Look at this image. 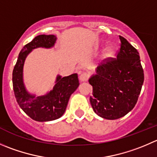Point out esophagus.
I'll use <instances>...</instances> for the list:
<instances>
[{
    "mask_svg": "<svg viewBox=\"0 0 157 157\" xmlns=\"http://www.w3.org/2000/svg\"><path fill=\"white\" fill-rule=\"evenodd\" d=\"M89 77L90 75L88 73L83 72L80 75V80H81V81H86V80H88Z\"/></svg>",
    "mask_w": 157,
    "mask_h": 157,
    "instance_id": "esophagus-1",
    "label": "esophagus"
}]
</instances>
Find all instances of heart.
<instances>
[{
	"label": "heart",
	"instance_id": "obj_1",
	"mask_svg": "<svg viewBox=\"0 0 157 157\" xmlns=\"http://www.w3.org/2000/svg\"><path fill=\"white\" fill-rule=\"evenodd\" d=\"M113 55V49L109 48V49H108L106 52V57H112Z\"/></svg>",
	"mask_w": 157,
	"mask_h": 157
}]
</instances>
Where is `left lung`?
Listing matches in <instances>:
<instances>
[{
    "label": "left lung",
    "instance_id": "1",
    "mask_svg": "<svg viewBox=\"0 0 157 157\" xmlns=\"http://www.w3.org/2000/svg\"><path fill=\"white\" fill-rule=\"evenodd\" d=\"M120 40L117 58L103 60L89 80L93 86L91 106L97 115L107 120L119 119L133 109L144 80L137 50L122 36Z\"/></svg>",
    "mask_w": 157,
    "mask_h": 157
}]
</instances>
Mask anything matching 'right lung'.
I'll return each mask as SVG.
<instances>
[{
	"label": "right lung",
	"mask_w": 157,
	"mask_h": 157,
	"mask_svg": "<svg viewBox=\"0 0 157 157\" xmlns=\"http://www.w3.org/2000/svg\"><path fill=\"white\" fill-rule=\"evenodd\" d=\"M54 35H38L23 48L13 70L12 80L15 98L20 107L31 119L40 122L58 119L64 113L71 94L79 86L77 74L57 77L53 90L42 97H36L26 91L23 83V67L27 54L36 48H51L56 41Z\"/></svg>",
	"instance_id": "add662e5"
}]
</instances>
